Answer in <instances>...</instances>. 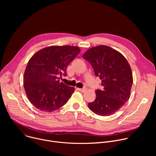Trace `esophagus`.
I'll return each mask as SVG.
<instances>
[{"instance_id":"34e87169","label":"esophagus","mask_w":156,"mask_h":156,"mask_svg":"<svg viewBox=\"0 0 156 156\" xmlns=\"http://www.w3.org/2000/svg\"><path fill=\"white\" fill-rule=\"evenodd\" d=\"M78 90L80 91V92H82V93H84L86 90H87V88L86 87H84L83 88H79Z\"/></svg>"}]
</instances>
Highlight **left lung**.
I'll return each mask as SVG.
<instances>
[{"label": "left lung", "instance_id": "obj_1", "mask_svg": "<svg viewBox=\"0 0 156 156\" xmlns=\"http://www.w3.org/2000/svg\"><path fill=\"white\" fill-rule=\"evenodd\" d=\"M83 58L90 63L104 86L96 90V99L88 103L89 108L101 116L114 114L130 97L133 75L128 61L116 50L104 45L88 49Z\"/></svg>", "mask_w": 156, "mask_h": 156}]
</instances>
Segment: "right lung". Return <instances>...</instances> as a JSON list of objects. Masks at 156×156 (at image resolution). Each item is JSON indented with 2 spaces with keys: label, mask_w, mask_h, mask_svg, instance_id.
I'll return each instance as SVG.
<instances>
[{
  "label": "right lung",
  "mask_w": 156,
  "mask_h": 156,
  "mask_svg": "<svg viewBox=\"0 0 156 156\" xmlns=\"http://www.w3.org/2000/svg\"><path fill=\"white\" fill-rule=\"evenodd\" d=\"M80 52L78 47L51 46L37 52L29 60L24 74V88L37 109L51 112L64 105L75 89L60 82L66 68Z\"/></svg>",
  "instance_id": "1"
}]
</instances>
